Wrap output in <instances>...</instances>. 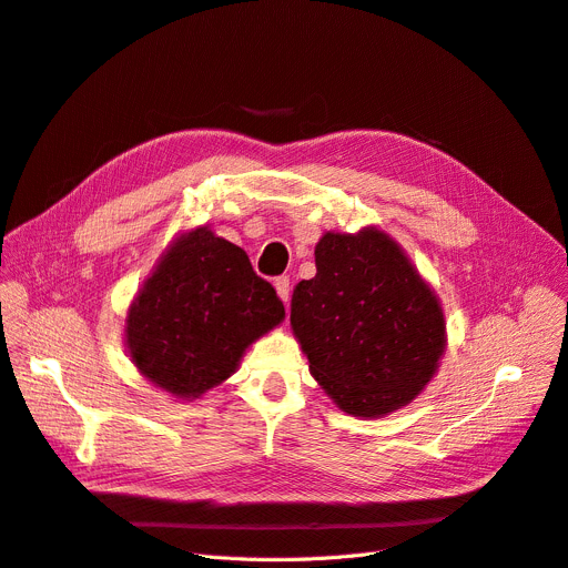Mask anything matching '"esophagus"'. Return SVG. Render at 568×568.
Listing matches in <instances>:
<instances>
[{
  "mask_svg": "<svg viewBox=\"0 0 568 568\" xmlns=\"http://www.w3.org/2000/svg\"><path fill=\"white\" fill-rule=\"evenodd\" d=\"M275 288H277V293H280V298H282L284 303H288V298H291V280H288L286 275L277 277V280H275Z\"/></svg>",
  "mask_w": 568,
  "mask_h": 568,
  "instance_id": "1",
  "label": "esophagus"
}]
</instances>
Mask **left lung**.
<instances>
[{"label": "left lung", "mask_w": 568, "mask_h": 568, "mask_svg": "<svg viewBox=\"0 0 568 568\" xmlns=\"http://www.w3.org/2000/svg\"><path fill=\"white\" fill-rule=\"evenodd\" d=\"M316 275L291 298V326L310 373L354 417L410 403L445 352L443 310L400 246L375 229L326 233Z\"/></svg>", "instance_id": "8db88e82"}]
</instances>
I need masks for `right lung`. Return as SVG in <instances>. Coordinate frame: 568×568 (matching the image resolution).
Here are the masks:
<instances>
[{
    "label": "right lung",
    "instance_id": "obj_1",
    "mask_svg": "<svg viewBox=\"0 0 568 568\" xmlns=\"http://www.w3.org/2000/svg\"><path fill=\"white\" fill-rule=\"evenodd\" d=\"M284 320L248 256L207 229L179 237L134 298L125 343L155 387L197 398L231 377L244 349Z\"/></svg>",
    "mask_w": 568,
    "mask_h": 568
}]
</instances>
